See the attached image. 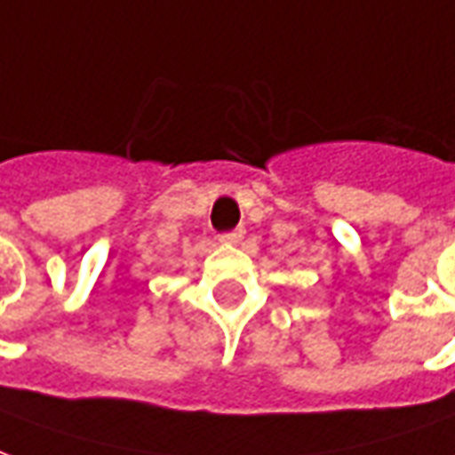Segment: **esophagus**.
<instances>
[{
    "label": "esophagus",
    "instance_id": "1",
    "mask_svg": "<svg viewBox=\"0 0 455 455\" xmlns=\"http://www.w3.org/2000/svg\"><path fill=\"white\" fill-rule=\"evenodd\" d=\"M241 236H243V231H241V228H236V231H228V234H221V241H224V243H238V241H241Z\"/></svg>",
    "mask_w": 455,
    "mask_h": 455
}]
</instances>
